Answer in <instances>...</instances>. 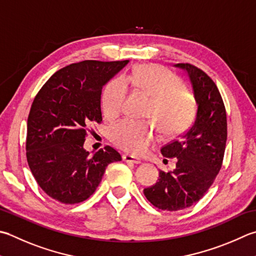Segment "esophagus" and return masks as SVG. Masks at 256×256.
Wrapping results in <instances>:
<instances>
[{"instance_id": "1", "label": "esophagus", "mask_w": 256, "mask_h": 256, "mask_svg": "<svg viewBox=\"0 0 256 256\" xmlns=\"http://www.w3.org/2000/svg\"><path fill=\"white\" fill-rule=\"evenodd\" d=\"M123 161L128 162V163H133V164H141L142 163L141 160L133 156V155H130V154L123 155Z\"/></svg>"}]
</instances>
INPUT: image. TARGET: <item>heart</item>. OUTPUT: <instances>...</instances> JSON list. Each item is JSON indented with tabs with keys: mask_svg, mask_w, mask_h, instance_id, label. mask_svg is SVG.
<instances>
[{
	"mask_svg": "<svg viewBox=\"0 0 256 256\" xmlns=\"http://www.w3.org/2000/svg\"><path fill=\"white\" fill-rule=\"evenodd\" d=\"M152 98L148 116L158 118L170 134H176L192 122L196 110L193 94L176 74L156 64L140 65L125 80L118 76L104 88L101 104L105 118L114 121L122 115L128 85ZM112 142L123 151L142 155L158 142V130L152 123L125 120L111 128Z\"/></svg>",
	"mask_w": 256,
	"mask_h": 256,
	"instance_id": "b5f03b06",
	"label": "heart"
}]
</instances>
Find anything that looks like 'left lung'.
Returning <instances> with one entry per match:
<instances>
[{"mask_svg":"<svg viewBox=\"0 0 256 256\" xmlns=\"http://www.w3.org/2000/svg\"><path fill=\"white\" fill-rule=\"evenodd\" d=\"M175 66L185 70L191 80L196 118L186 132L161 148L164 158H176V166L160 171L158 181L144 188L148 202L170 212L190 208L204 196L222 168L228 138L226 112L216 84L192 64Z\"/></svg>","mask_w":256,"mask_h":256,"instance_id":"left-lung-1","label":"left lung"}]
</instances>
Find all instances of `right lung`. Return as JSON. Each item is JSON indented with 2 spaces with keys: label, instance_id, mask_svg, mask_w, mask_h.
Returning a JSON list of instances; mask_svg holds the SVG:
<instances>
[{
  "label": "right lung",
  "instance_id": "add662e5",
  "mask_svg": "<svg viewBox=\"0 0 256 256\" xmlns=\"http://www.w3.org/2000/svg\"><path fill=\"white\" fill-rule=\"evenodd\" d=\"M128 63H73L55 72L35 96L28 118L26 158L35 181L55 201L88 200L108 165L122 160L108 145L91 155L83 144L90 124L102 122V88Z\"/></svg>",
  "mask_w": 256,
  "mask_h": 256
}]
</instances>
